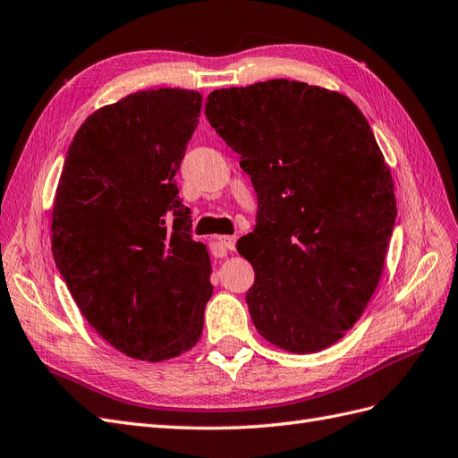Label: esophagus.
<instances>
[{
  "label": "esophagus",
  "instance_id": "34e87169",
  "mask_svg": "<svg viewBox=\"0 0 458 458\" xmlns=\"http://www.w3.org/2000/svg\"><path fill=\"white\" fill-rule=\"evenodd\" d=\"M234 242H237V237H219L214 242V254L221 258L227 250H234Z\"/></svg>",
  "mask_w": 458,
  "mask_h": 458
}]
</instances>
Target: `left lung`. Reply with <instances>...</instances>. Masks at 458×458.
<instances>
[{
	"label": "left lung",
	"mask_w": 458,
	"mask_h": 458,
	"mask_svg": "<svg viewBox=\"0 0 458 458\" xmlns=\"http://www.w3.org/2000/svg\"><path fill=\"white\" fill-rule=\"evenodd\" d=\"M206 118L258 195L254 233L237 242L256 273L254 327L286 352L328 348L377 290L397 216L367 118L338 91L284 78L212 91Z\"/></svg>",
	"instance_id": "left-lung-1"
}]
</instances>
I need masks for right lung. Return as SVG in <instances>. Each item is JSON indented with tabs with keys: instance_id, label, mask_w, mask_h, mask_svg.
I'll return each mask as SVG.
<instances>
[{
	"instance_id": "1",
	"label": "right lung",
	"mask_w": 458,
	"mask_h": 458,
	"mask_svg": "<svg viewBox=\"0 0 458 458\" xmlns=\"http://www.w3.org/2000/svg\"><path fill=\"white\" fill-rule=\"evenodd\" d=\"M200 106L199 91L160 88L95 110L55 192L59 273L97 335L140 361L189 352L214 290L210 256L191 237L174 179Z\"/></svg>"
}]
</instances>
